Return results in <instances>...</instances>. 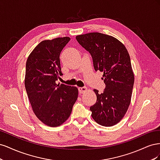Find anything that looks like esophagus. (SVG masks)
I'll use <instances>...</instances> for the list:
<instances>
[{"instance_id": "esophagus-1", "label": "esophagus", "mask_w": 160, "mask_h": 160, "mask_svg": "<svg viewBox=\"0 0 160 160\" xmlns=\"http://www.w3.org/2000/svg\"><path fill=\"white\" fill-rule=\"evenodd\" d=\"M78 89H79V93H83L88 91V89H87L86 87H83V88H79Z\"/></svg>"}]
</instances>
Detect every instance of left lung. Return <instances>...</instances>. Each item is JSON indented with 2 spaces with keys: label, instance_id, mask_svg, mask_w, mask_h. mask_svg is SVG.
<instances>
[{
  "label": "left lung",
  "instance_id": "left-lung-1",
  "mask_svg": "<svg viewBox=\"0 0 160 160\" xmlns=\"http://www.w3.org/2000/svg\"><path fill=\"white\" fill-rule=\"evenodd\" d=\"M93 59L95 71L103 72V93L94 89L95 104L90 107L91 116L98 124L110 127L119 123L127 112L132 98L134 75L128 50L117 38L100 32L76 37Z\"/></svg>",
  "mask_w": 160,
  "mask_h": 160
}]
</instances>
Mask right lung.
Here are the masks:
<instances>
[{"mask_svg": "<svg viewBox=\"0 0 160 160\" xmlns=\"http://www.w3.org/2000/svg\"><path fill=\"white\" fill-rule=\"evenodd\" d=\"M69 37L42 41L28 56L25 85L34 113L50 127H57L70 116L78 97L76 87L56 84L62 75L59 55Z\"/></svg>", "mask_w": 160, "mask_h": 160, "instance_id": "1", "label": "right lung"}]
</instances>
